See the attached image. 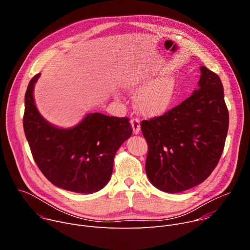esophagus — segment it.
<instances>
[{
    "label": "esophagus",
    "instance_id": "esophagus-1",
    "mask_svg": "<svg viewBox=\"0 0 250 250\" xmlns=\"http://www.w3.org/2000/svg\"><path fill=\"white\" fill-rule=\"evenodd\" d=\"M130 124H131V126H132V130H133V133H138L139 130H140V120L137 119V118H132L130 120Z\"/></svg>",
    "mask_w": 250,
    "mask_h": 250
}]
</instances>
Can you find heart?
Here are the masks:
<instances>
[{"mask_svg": "<svg viewBox=\"0 0 250 250\" xmlns=\"http://www.w3.org/2000/svg\"><path fill=\"white\" fill-rule=\"evenodd\" d=\"M174 93V82L163 78L150 83L136 97V105L140 113L154 116L163 113L171 103Z\"/></svg>", "mask_w": 250, "mask_h": 250, "instance_id": "1", "label": "heart"}]
</instances>
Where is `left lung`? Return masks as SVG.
Wrapping results in <instances>:
<instances>
[{
	"instance_id": "left-lung-1",
	"label": "left lung",
	"mask_w": 250,
	"mask_h": 250,
	"mask_svg": "<svg viewBox=\"0 0 250 250\" xmlns=\"http://www.w3.org/2000/svg\"><path fill=\"white\" fill-rule=\"evenodd\" d=\"M201 73L198 91L140 125L148 146L146 175L163 192L179 193L204 182L224 151L229 129L224 87L207 67Z\"/></svg>"
}]
</instances>
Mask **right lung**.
<instances>
[{
  "mask_svg": "<svg viewBox=\"0 0 250 250\" xmlns=\"http://www.w3.org/2000/svg\"><path fill=\"white\" fill-rule=\"evenodd\" d=\"M29 81L24 96L23 129L32 157L53 185L67 191L92 194L104 188L113 172L114 158L132 133L128 118L89 114L73 128H58L39 113Z\"/></svg>",
  "mask_w": 250,
  "mask_h": 250,
  "instance_id": "right-lung-1",
  "label": "right lung"
}]
</instances>
